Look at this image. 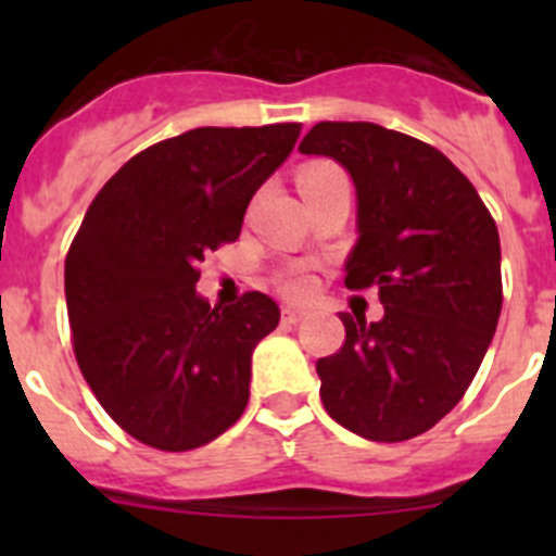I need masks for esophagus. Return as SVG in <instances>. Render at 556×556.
<instances>
[{"label": "esophagus", "instance_id": "esophagus-1", "mask_svg": "<svg viewBox=\"0 0 556 556\" xmlns=\"http://www.w3.org/2000/svg\"><path fill=\"white\" fill-rule=\"evenodd\" d=\"M306 314H309V312H306L304 306H285L282 319H285V323H301V319H304Z\"/></svg>", "mask_w": 556, "mask_h": 556}]
</instances>
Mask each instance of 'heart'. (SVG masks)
Masks as SVG:
<instances>
[{
	"label": "heart",
	"mask_w": 556,
	"mask_h": 556,
	"mask_svg": "<svg viewBox=\"0 0 556 556\" xmlns=\"http://www.w3.org/2000/svg\"><path fill=\"white\" fill-rule=\"evenodd\" d=\"M333 179H344V174H341L336 166L330 164H312L306 166V169H301L299 174V188H309V185H323V182H333ZM285 290H290V293H304V290H309L312 279L306 271H290L288 277L282 279Z\"/></svg>",
	"instance_id": "obj_1"
}]
</instances>
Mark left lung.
<instances>
[{
  "instance_id": "1",
  "label": "left lung",
  "mask_w": 556,
  "mask_h": 556,
  "mask_svg": "<svg viewBox=\"0 0 556 556\" xmlns=\"http://www.w3.org/2000/svg\"><path fill=\"white\" fill-rule=\"evenodd\" d=\"M299 150L352 177L344 285L377 288L384 306L377 323L339 314L344 346L317 361L323 406L368 441L414 439L457 406L490 350L503 306L497 226L444 153L401 131L323 121Z\"/></svg>"
}]
</instances>
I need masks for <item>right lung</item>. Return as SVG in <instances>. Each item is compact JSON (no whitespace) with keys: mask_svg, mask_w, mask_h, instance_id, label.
Wrapping results in <instances>:
<instances>
[{"mask_svg":"<svg viewBox=\"0 0 556 556\" xmlns=\"http://www.w3.org/2000/svg\"><path fill=\"white\" fill-rule=\"evenodd\" d=\"M301 123L204 126L142 150L88 206L64 266L75 357L104 412L142 444H210L250 401L252 350L277 301L210 306L199 263L233 242L255 190L288 161Z\"/></svg>","mask_w":556,"mask_h":556,"instance_id":"obj_1","label":"right lung"}]
</instances>
